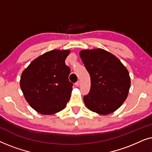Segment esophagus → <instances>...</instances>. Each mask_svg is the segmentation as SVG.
<instances>
[{"label":"esophagus","mask_w":152,"mask_h":152,"mask_svg":"<svg viewBox=\"0 0 152 152\" xmlns=\"http://www.w3.org/2000/svg\"><path fill=\"white\" fill-rule=\"evenodd\" d=\"M80 81H77V82L75 83V86H80Z\"/></svg>","instance_id":"esophagus-1"}]
</instances>
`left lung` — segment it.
Listing matches in <instances>:
<instances>
[{"instance_id": "8db88e82", "label": "left lung", "mask_w": 152, "mask_h": 152, "mask_svg": "<svg viewBox=\"0 0 152 152\" xmlns=\"http://www.w3.org/2000/svg\"><path fill=\"white\" fill-rule=\"evenodd\" d=\"M80 55L91 77L90 91L84 96L85 105L100 115L113 113L127 97L131 85L127 69L103 49L85 50Z\"/></svg>"}]
</instances>
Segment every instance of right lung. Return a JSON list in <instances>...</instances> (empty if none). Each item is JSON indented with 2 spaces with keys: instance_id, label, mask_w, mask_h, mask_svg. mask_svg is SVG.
Masks as SVG:
<instances>
[{
  "instance_id": "add662e5",
  "label": "right lung",
  "mask_w": 152,
  "mask_h": 152,
  "mask_svg": "<svg viewBox=\"0 0 152 152\" xmlns=\"http://www.w3.org/2000/svg\"><path fill=\"white\" fill-rule=\"evenodd\" d=\"M70 50H53L39 56L22 72L20 88L32 109L44 115L61 111L69 101L72 85L65 60Z\"/></svg>"
}]
</instances>
